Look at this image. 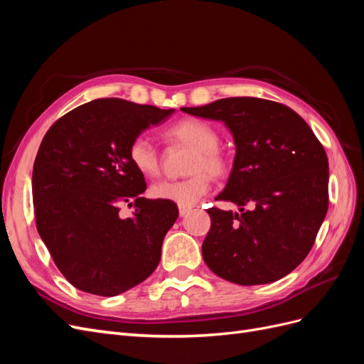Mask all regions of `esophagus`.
<instances>
[{"label":"esophagus","mask_w":364,"mask_h":364,"mask_svg":"<svg viewBox=\"0 0 364 364\" xmlns=\"http://www.w3.org/2000/svg\"><path fill=\"white\" fill-rule=\"evenodd\" d=\"M190 211H191V206H182V205H179V215L181 217L186 215Z\"/></svg>","instance_id":"1"}]
</instances>
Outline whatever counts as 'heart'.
Listing matches in <instances>:
<instances>
[{
  "instance_id": "1",
  "label": "heart",
  "mask_w": 364,
  "mask_h": 364,
  "mask_svg": "<svg viewBox=\"0 0 364 364\" xmlns=\"http://www.w3.org/2000/svg\"><path fill=\"white\" fill-rule=\"evenodd\" d=\"M167 136L193 149L188 164H186V173L191 174L179 181H158L150 186V194L158 200L191 206L203 197L211 186L209 174L220 178L228 170L226 158L218 149V134L206 121L185 118L167 130ZM127 155L130 164L142 176L153 178L159 173V153L146 135H138L132 139Z\"/></svg>"
}]
</instances>
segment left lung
Listing matches in <instances>:
<instances>
[{
  "label": "left lung",
  "instance_id": "1",
  "mask_svg": "<svg viewBox=\"0 0 364 364\" xmlns=\"http://www.w3.org/2000/svg\"><path fill=\"white\" fill-rule=\"evenodd\" d=\"M182 112L222 121L235 142L232 171L215 200L235 203L240 214L206 209V266L238 285L284 278L311 250L328 211L323 146L293 109L264 98H222Z\"/></svg>",
  "mask_w": 364,
  "mask_h": 364
}]
</instances>
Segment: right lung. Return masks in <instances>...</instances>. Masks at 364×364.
Returning <instances> with one entry per match:
<instances>
[{"label":"right lung","instance_id":"add662e5","mask_svg":"<svg viewBox=\"0 0 364 364\" xmlns=\"http://www.w3.org/2000/svg\"><path fill=\"white\" fill-rule=\"evenodd\" d=\"M173 112L98 98L59 118L43 136L31 178L36 228L75 289L117 296L158 267L179 211L173 202L141 197L147 185L127 150ZM124 203L136 208L127 219L119 215Z\"/></svg>","mask_w":364,"mask_h":364}]
</instances>
